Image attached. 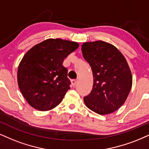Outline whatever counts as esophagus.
Instances as JSON below:
<instances>
[{
	"instance_id": "obj_1",
	"label": "esophagus",
	"mask_w": 149,
	"mask_h": 149,
	"mask_svg": "<svg viewBox=\"0 0 149 149\" xmlns=\"http://www.w3.org/2000/svg\"><path fill=\"white\" fill-rule=\"evenodd\" d=\"M71 83H72V85L73 87H74V86L77 85V81L76 79H72V80H71Z\"/></svg>"
}]
</instances>
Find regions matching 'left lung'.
<instances>
[{"label": "left lung", "mask_w": 149, "mask_h": 149, "mask_svg": "<svg viewBox=\"0 0 149 149\" xmlns=\"http://www.w3.org/2000/svg\"><path fill=\"white\" fill-rule=\"evenodd\" d=\"M81 51L93 75L92 91L84 97L86 106L102 115L113 113L124 104L132 87L125 57L116 47L102 41L84 43Z\"/></svg>", "instance_id": "1"}]
</instances>
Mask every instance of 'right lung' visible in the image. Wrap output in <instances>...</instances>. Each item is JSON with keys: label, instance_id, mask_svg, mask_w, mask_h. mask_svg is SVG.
<instances>
[{"label": "right lung", "instance_id": "obj_1", "mask_svg": "<svg viewBox=\"0 0 149 149\" xmlns=\"http://www.w3.org/2000/svg\"><path fill=\"white\" fill-rule=\"evenodd\" d=\"M76 42L48 38L24 55L18 68V87L24 98L38 111H49L70 89L64 58L78 48Z\"/></svg>", "mask_w": 149, "mask_h": 149}]
</instances>
